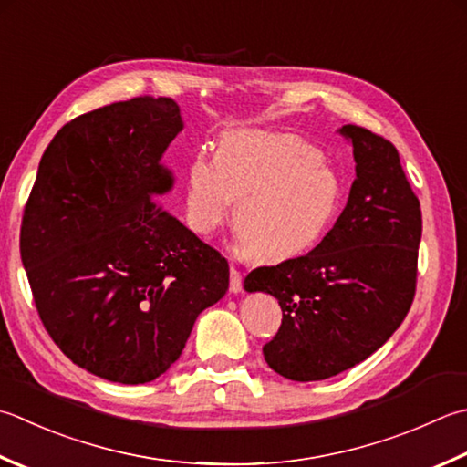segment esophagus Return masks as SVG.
Listing matches in <instances>:
<instances>
[{"label":"esophagus","mask_w":467,"mask_h":467,"mask_svg":"<svg viewBox=\"0 0 467 467\" xmlns=\"http://www.w3.org/2000/svg\"><path fill=\"white\" fill-rule=\"evenodd\" d=\"M231 291L233 294H239V291H243V275H241V271H236L234 267L231 269Z\"/></svg>","instance_id":"1"}]
</instances>
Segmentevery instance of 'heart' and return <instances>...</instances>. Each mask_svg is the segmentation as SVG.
Returning a JSON list of instances; mask_svg holds the SVG:
<instances>
[{"mask_svg":"<svg viewBox=\"0 0 467 467\" xmlns=\"http://www.w3.org/2000/svg\"><path fill=\"white\" fill-rule=\"evenodd\" d=\"M233 200L241 249L253 261L277 265L326 239L342 213L344 184L301 137L236 130L221 135L214 158L196 153L188 161L184 221L190 231L213 234Z\"/></svg>","mask_w":467,"mask_h":467,"instance_id":"1","label":"heart"}]
</instances>
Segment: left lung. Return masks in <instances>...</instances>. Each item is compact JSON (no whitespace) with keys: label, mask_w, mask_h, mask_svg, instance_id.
<instances>
[{"label":"left lung","mask_w":467,"mask_h":467,"mask_svg":"<svg viewBox=\"0 0 467 467\" xmlns=\"http://www.w3.org/2000/svg\"><path fill=\"white\" fill-rule=\"evenodd\" d=\"M340 133L352 143L356 180L334 228L304 257L244 277L249 294L279 301V332L263 356L289 380H324L367 360L403 324L415 297L421 204L399 151L358 125Z\"/></svg>","instance_id":"left-lung-1"}]
</instances>
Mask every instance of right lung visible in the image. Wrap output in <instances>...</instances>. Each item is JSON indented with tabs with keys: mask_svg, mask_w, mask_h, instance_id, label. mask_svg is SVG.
<instances>
[{
	"mask_svg": "<svg viewBox=\"0 0 467 467\" xmlns=\"http://www.w3.org/2000/svg\"><path fill=\"white\" fill-rule=\"evenodd\" d=\"M182 127L166 97L72 119L24 208L20 253L46 332L80 368L121 385L166 372L228 289L226 259L158 200L173 184L161 158Z\"/></svg>",
	"mask_w": 467,
	"mask_h": 467,
	"instance_id": "add662e5",
	"label": "right lung"
}]
</instances>
